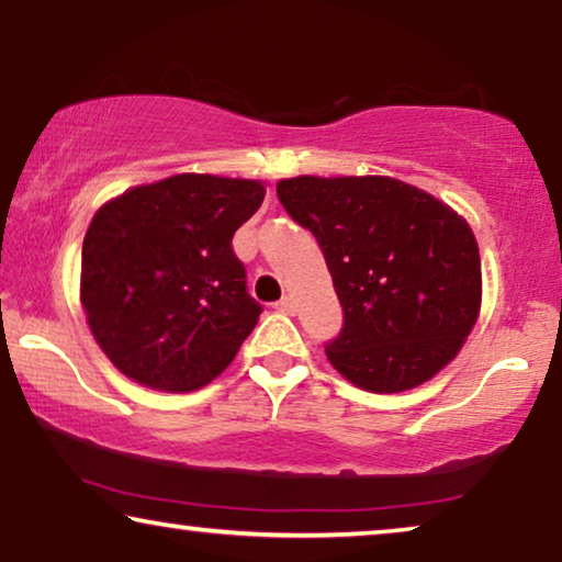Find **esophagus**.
I'll use <instances>...</instances> for the list:
<instances>
[{"mask_svg": "<svg viewBox=\"0 0 562 562\" xmlns=\"http://www.w3.org/2000/svg\"><path fill=\"white\" fill-rule=\"evenodd\" d=\"M276 310L283 312V314H294V312H296V304H294V299H291V296H283L281 302H276Z\"/></svg>", "mask_w": 562, "mask_h": 562, "instance_id": "esophagus-1", "label": "esophagus"}]
</instances>
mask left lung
Wrapping results in <instances>:
<instances>
[{
    "mask_svg": "<svg viewBox=\"0 0 562 562\" xmlns=\"http://www.w3.org/2000/svg\"><path fill=\"white\" fill-rule=\"evenodd\" d=\"M281 204L317 237L345 327L325 348L352 386L398 394L432 379L479 322L481 252L450 204L391 176H294Z\"/></svg>",
    "mask_w": 562,
    "mask_h": 562,
    "instance_id": "obj_1",
    "label": "left lung"
}]
</instances>
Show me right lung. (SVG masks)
<instances>
[{
  "label": "right lung",
  "mask_w": 562,
  "mask_h": 562,
  "mask_svg": "<svg viewBox=\"0 0 562 562\" xmlns=\"http://www.w3.org/2000/svg\"><path fill=\"white\" fill-rule=\"evenodd\" d=\"M266 183L179 173L104 202L81 250V306L122 375L156 391H196L233 363L258 325L233 235Z\"/></svg>",
  "instance_id": "add662e5"
}]
</instances>
